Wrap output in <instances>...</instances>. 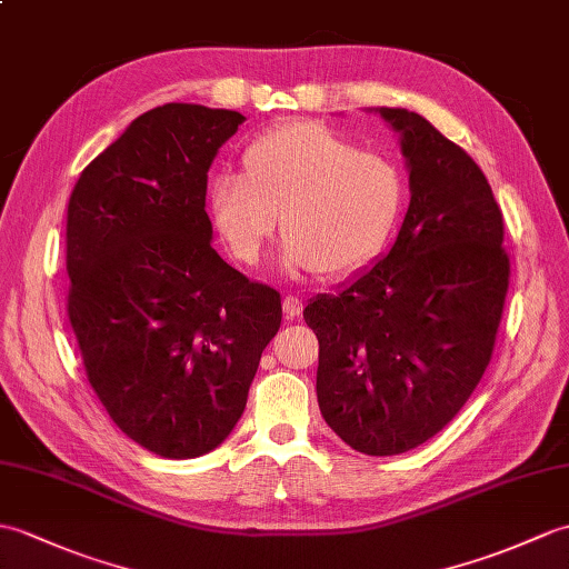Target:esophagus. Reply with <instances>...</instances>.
I'll list each match as a JSON object with an SVG mask.
<instances>
[{"label":"esophagus","instance_id":"1","mask_svg":"<svg viewBox=\"0 0 569 569\" xmlns=\"http://www.w3.org/2000/svg\"><path fill=\"white\" fill-rule=\"evenodd\" d=\"M300 312H302V302L293 296H286L283 298V315L288 317V320H296Z\"/></svg>","mask_w":569,"mask_h":569}]
</instances>
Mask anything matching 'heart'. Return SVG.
<instances>
[{
  "label": "heart",
  "instance_id": "obj_1",
  "mask_svg": "<svg viewBox=\"0 0 569 569\" xmlns=\"http://www.w3.org/2000/svg\"><path fill=\"white\" fill-rule=\"evenodd\" d=\"M402 206L398 164L320 123L259 136L244 152V174L222 169L208 187L210 220L242 263L259 261L281 216V267L312 269L327 281L373 261L398 228Z\"/></svg>",
  "mask_w": 569,
  "mask_h": 569
}]
</instances>
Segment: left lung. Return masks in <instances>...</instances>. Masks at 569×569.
Returning <instances> with one entry per match:
<instances>
[{"label":"left lung","mask_w":569,"mask_h":569,"mask_svg":"<svg viewBox=\"0 0 569 569\" xmlns=\"http://www.w3.org/2000/svg\"><path fill=\"white\" fill-rule=\"evenodd\" d=\"M400 136L409 206L392 247L302 310L320 341L317 402L341 441L398 456L478 386L509 288L505 220L482 169L425 116L368 109Z\"/></svg>","instance_id":"left-lung-1"}]
</instances>
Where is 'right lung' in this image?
I'll list each match as a JSON object with an SVG mask.
<instances>
[{"label": "right lung", "mask_w": 569, "mask_h": 569, "mask_svg": "<svg viewBox=\"0 0 569 569\" xmlns=\"http://www.w3.org/2000/svg\"><path fill=\"white\" fill-rule=\"evenodd\" d=\"M244 116L164 103L138 116L68 206V315L91 388L128 439L187 460L240 421L281 296L213 249L208 169Z\"/></svg>", "instance_id": "obj_1"}]
</instances>
